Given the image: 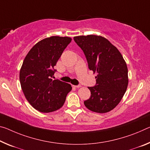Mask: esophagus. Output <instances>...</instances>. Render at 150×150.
<instances>
[{"instance_id": "obj_1", "label": "esophagus", "mask_w": 150, "mask_h": 150, "mask_svg": "<svg viewBox=\"0 0 150 150\" xmlns=\"http://www.w3.org/2000/svg\"><path fill=\"white\" fill-rule=\"evenodd\" d=\"M73 87H75L76 88H79L81 87L80 85H73Z\"/></svg>"}]
</instances>
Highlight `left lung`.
Segmentation results:
<instances>
[{"mask_svg":"<svg viewBox=\"0 0 150 150\" xmlns=\"http://www.w3.org/2000/svg\"><path fill=\"white\" fill-rule=\"evenodd\" d=\"M83 50L90 70L97 73L96 85L89 87L91 97L85 107L96 113H104L117 106L126 91L128 71L119 50L101 36L90 35L73 38Z\"/></svg>","mask_w":150,"mask_h":150,"instance_id":"8db88e82","label":"left lung"}]
</instances>
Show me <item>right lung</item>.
I'll return each instance as SVG.
<instances>
[{
  "instance_id": "obj_1",
  "label": "right lung",
  "mask_w": 150,
  "mask_h": 150,
  "mask_svg": "<svg viewBox=\"0 0 150 150\" xmlns=\"http://www.w3.org/2000/svg\"><path fill=\"white\" fill-rule=\"evenodd\" d=\"M71 41L68 37L46 38L35 45L24 59L19 75L21 88L28 103L40 112L60 109L72 89L70 84L53 79L54 67Z\"/></svg>"
}]
</instances>
